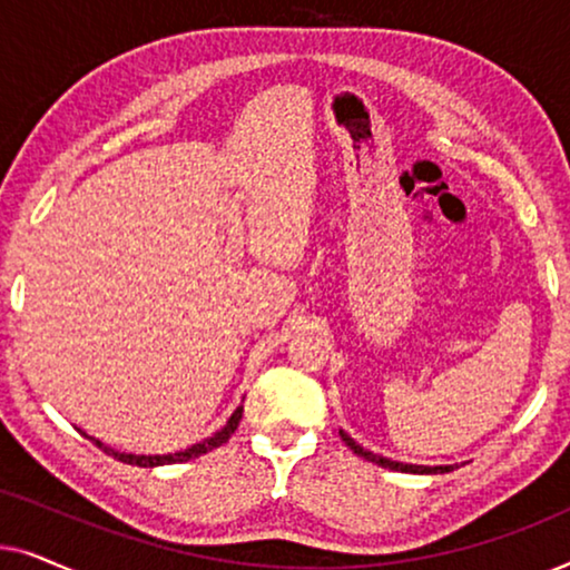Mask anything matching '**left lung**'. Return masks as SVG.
<instances>
[{
    "instance_id": "8db88e82",
    "label": "left lung",
    "mask_w": 570,
    "mask_h": 570,
    "mask_svg": "<svg viewBox=\"0 0 570 570\" xmlns=\"http://www.w3.org/2000/svg\"><path fill=\"white\" fill-rule=\"evenodd\" d=\"M342 441L347 443V449L353 451V454L368 459V462L384 466V470H394V472H410V474H443V472H451L456 470V464H443V466H425V464H404V462H394V459H386L381 454H373V451L363 449L361 443H355V439H350L345 431H340Z\"/></svg>"
}]
</instances>
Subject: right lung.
Wrapping results in <instances>:
<instances>
[{
  "instance_id": "add662e5",
  "label": "right lung",
  "mask_w": 570,
  "mask_h": 570,
  "mask_svg": "<svg viewBox=\"0 0 570 570\" xmlns=\"http://www.w3.org/2000/svg\"><path fill=\"white\" fill-rule=\"evenodd\" d=\"M240 415H244V404H238L236 410H233V415L228 417V423H225L220 431L217 433H213L209 435V439H205V441H199V443H194V446H189V449H181V451H174V454H127V451H116V449H111V446H106L104 441H98V439H92V435H88V433H82L85 439H90L92 443H96V446L104 451V454H108V456H114V459H119V462H124V464H135V466H163V464H181V462H189V459H197V456H202V454H207V451H213V449H217V446H223V443H228V439L233 433H236V428H238V423H240Z\"/></svg>"
}]
</instances>
